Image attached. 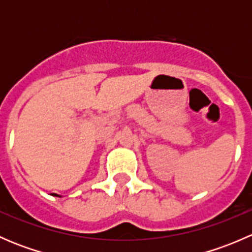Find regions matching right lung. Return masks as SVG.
Wrapping results in <instances>:
<instances>
[{
	"label": "right lung",
	"mask_w": 252,
	"mask_h": 252,
	"mask_svg": "<svg viewBox=\"0 0 252 252\" xmlns=\"http://www.w3.org/2000/svg\"><path fill=\"white\" fill-rule=\"evenodd\" d=\"M53 195H55V196H60V195H57V194H53Z\"/></svg>",
	"instance_id": "obj_1"
}]
</instances>
